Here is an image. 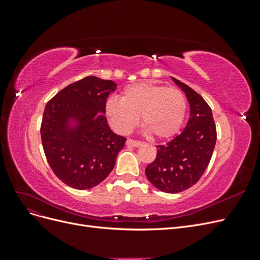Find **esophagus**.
Here are the masks:
<instances>
[{
    "label": "esophagus",
    "instance_id": "obj_1",
    "mask_svg": "<svg viewBox=\"0 0 260 260\" xmlns=\"http://www.w3.org/2000/svg\"><path fill=\"white\" fill-rule=\"evenodd\" d=\"M125 144H127L128 146H133V147H138V146H140L141 143L140 141H136V140H132V139H128L127 140V142H125Z\"/></svg>",
    "mask_w": 260,
    "mask_h": 260
}]
</instances>
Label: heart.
I'll return each mask as SVG.
<instances>
[{
    "mask_svg": "<svg viewBox=\"0 0 260 260\" xmlns=\"http://www.w3.org/2000/svg\"><path fill=\"white\" fill-rule=\"evenodd\" d=\"M186 108V99L180 90L142 81L125 86L121 99H109L106 115L113 127L123 133L135 128L142 115L146 132L166 140L175 137L182 128Z\"/></svg>",
    "mask_w": 260,
    "mask_h": 260,
    "instance_id": "heart-1",
    "label": "heart"
}]
</instances>
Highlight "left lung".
Instances as JSON below:
<instances>
[{
	"instance_id": "left-lung-1",
	"label": "left lung",
	"mask_w": 260,
	"mask_h": 260,
	"mask_svg": "<svg viewBox=\"0 0 260 260\" xmlns=\"http://www.w3.org/2000/svg\"><path fill=\"white\" fill-rule=\"evenodd\" d=\"M185 93L190 118L185 129L164 145L145 169L154 186L166 193H179L194 185L205 172L216 145L217 130L211 108L199 93L172 78Z\"/></svg>"
}]
</instances>
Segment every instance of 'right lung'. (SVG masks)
<instances>
[{
    "instance_id": "obj_1",
    "label": "right lung",
    "mask_w": 260,
    "mask_h": 260,
    "mask_svg": "<svg viewBox=\"0 0 260 260\" xmlns=\"http://www.w3.org/2000/svg\"><path fill=\"white\" fill-rule=\"evenodd\" d=\"M117 84L89 76L67 85L45 106L41 139L51 169L77 190H88L114 169L124 137L114 133L105 117L106 100ZM77 124L70 125V119Z\"/></svg>"
}]
</instances>
